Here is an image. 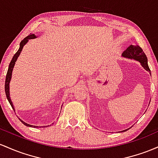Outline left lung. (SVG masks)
<instances>
[{"label": "left lung", "mask_w": 158, "mask_h": 158, "mask_svg": "<svg viewBox=\"0 0 158 158\" xmlns=\"http://www.w3.org/2000/svg\"><path fill=\"white\" fill-rule=\"evenodd\" d=\"M122 56H123L124 57L130 58V59H134L139 61V63H141V65H143V68L151 73V70L148 65V59H147V56L146 55V54L143 52V49H142L139 46L130 45L126 49V51H124L123 54H122ZM127 130L123 131H125Z\"/></svg>", "instance_id": "obj_1"}]
</instances>
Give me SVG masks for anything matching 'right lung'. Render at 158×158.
<instances>
[{"mask_svg":"<svg viewBox=\"0 0 158 158\" xmlns=\"http://www.w3.org/2000/svg\"><path fill=\"white\" fill-rule=\"evenodd\" d=\"M36 38V36H35V34H30L29 36H27V37L23 40L22 42H20V48H19V49L18 50V51L15 54V55L13 56V57H12V59L11 60V62H10V65H9V68H8V71H7V73H6V81H5V93H6V98H7V100L9 101V102H10V105L12 106V109L14 110V107H13V104H12V103L11 102V99H10V79H11V76H12V71L13 69V67H14V65H15V63L16 62V60L18 58V56H19V54H21V51H22L23 47H24V45H25V44L27 42L28 40H31V39H34ZM20 121L22 122L23 124H24V125H26V126H29V127H37V126H33V125H28V124H27L26 122L22 121V120L20 119ZM48 127V126H46ZM45 127V126H44Z\"/></svg>","mask_w":158,"mask_h":158,"instance_id":"add662e5","label":"right lung"}]
</instances>
